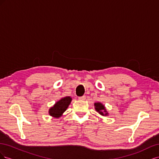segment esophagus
<instances>
[{
    "label": "esophagus",
    "mask_w": 159,
    "mask_h": 159,
    "mask_svg": "<svg viewBox=\"0 0 159 159\" xmlns=\"http://www.w3.org/2000/svg\"><path fill=\"white\" fill-rule=\"evenodd\" d=\"M78 99L80 100H85V95H83V96H81V97H79Z\"/></svg>",
    "instance_id": "1"
}]
</instances>
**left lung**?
Instances as JSON below:
<instances>
[{
  "label": "left lung",
  "mask_w": 159,
  "mask_h": 159,
  "mask_svg": "<svg viewBox=\"0 0 159 159\" xmlns=\"http://www.w3.org/2000/svg\"><path fill=\"white\" fill-rule=\"evenodd\" d=\"M94 105H95V110L97 111L98 112H99V114L102 115H104L103 112H106V111H105L104 105H102L101 103H95L94 104ZM107 114V113H106L105 115H106Z\"/></svg>",
  "instance_id": "obj_1"
}]
</instances>
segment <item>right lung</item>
<instances>
[{
    "mask_svg": "<svg viewBox=\"0 0 159 159\" xmlns=\"http://www.w3.org/2000/svg\"><path fill=\"white\" fill-rule=\"evenodd\" d=\"M71 98L70 97H66L61 99L58 101L56 104L54 105L49 110V113L51 116L58 118L62 115L66 109L68 108L69 105L71 103Z\"/></svg>",
    "mask_w": 159,
    "mask_h": 159,
    "instance_id": "obj_1",
    "label": "right lung"
}]
</instances>
